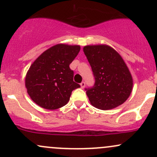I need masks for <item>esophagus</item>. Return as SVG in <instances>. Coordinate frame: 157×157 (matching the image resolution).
<instances>
[{"label": "esophagus", "mask_w": 157, "mask_h": 157, "mask_svg": "<svg viewBox=\"0 0 157 157\" xmlns=\"http://www.w3.org/2000/svg\"><path fill=\"white\" fill-rule=\"evenodd\" d=\"M80 86H81V88H82V89H84L85 86H86V82H85L84 81H83V82H81V83H80Z\"/></svg>", "instance_id": "1"}]
</instances>
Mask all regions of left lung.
<instances>
[{
  "instance_id": "left-lung-1",
  "label": "left lung",
  "mask_w": 157,
  "mask_h": 157,
  "mask_svg": "<svg viewBox=\"0 0 157 157\" xmlns=\"http://www.w3.org/2000/svg\"><path fill=\"white\" fill-rule=\"evenodd\" d=\"M83 52L95 79L93 87L86 89L91 105L101 110L122 105L130 96L133 79L121 56L107 45L86 46Z\"/></svg>"
}]
</instances>
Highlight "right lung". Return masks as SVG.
Segmentation results:
<instances>
[{
	"mask_svg": "<svg viewBox=\"0 0 157 157\" xmlns=\"http://www.w3.org/2000/svg\"><path fill=\"white\" fill-rule=\"evenodd\" d=\"M80 50V46L55 45L31 65L25 85L29 95L37 105L55 110L68 103L73 90L80 87L74 82V71L69 68Z\"/></svg>",
	"mask_w": 157,
	"mask_h": 157,
	"instance_id": "1",
	"label": "right lung"
}]
</instances>
